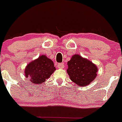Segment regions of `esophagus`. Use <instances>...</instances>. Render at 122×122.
<instances>
[{
  "label": "esophagus",
  "mask_w": 122,
  "mask_h": 122,
  "mask_svg": "<svg viewBox=\"0 0 122 122\" xmlns=\"http://www.w3.org/2000/svg\"><path fill=\"white\" fill-rule=\"evenodd\" d=\"M57 67L60 69H63L64 68V64L63 63H58Z\"/></svg>",
  "instance_id": "esophagus-1"
}]
</instances>
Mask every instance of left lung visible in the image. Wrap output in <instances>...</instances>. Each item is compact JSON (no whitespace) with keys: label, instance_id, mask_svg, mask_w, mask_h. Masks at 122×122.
<instances>
[{"label":"left lung","instance_id":"8db88e82","mask_svg":"<svg viewBox=\"0 0 122 122\" xmlns=\"http://www.w3.org/2000/svg\"><path fill=\"white\" fill-rule=\"evenodd\" d=\"M67 65L66 71L70 79L81 87L90 84L97 76V65L80 55H73Z\"/></svg>","mask_w":122,"mask_h":122}]
</instances>
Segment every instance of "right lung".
Here are the masks:
<instances>
[{"label":"right lung","mask_w":122,"mask_h":122,"mask_svg":"<svg viewBox=\"0 0 122 122\" xmlns=\"http://www.w3.org/2000/svg\"><path fill=\"white\" fill-rule=\"evenodd\" d=\"M56 70L54 62L46 55H41L38 59L32 60L25 68V76L30 79L34 84H41L46 81Z\"/></svg>","instance_id":"add662e5"}]
</instances>
